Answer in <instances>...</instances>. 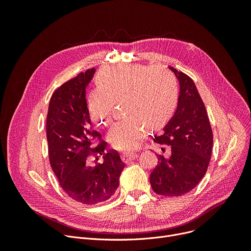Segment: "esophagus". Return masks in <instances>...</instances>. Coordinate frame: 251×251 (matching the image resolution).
<instances>
[{
    "label": "esophagus",
    "mask_w": 251,
    "mask_h": 251,
    "mask_svg": "<svg viewBox=\"0 0 251 251\" xmlns=\"http://www.w3.org/2000/svg\"><path fill=\"white\" fill-rule=\"evenodd\" d=\"M137 157V155L136 154H133V153H126V154H123L122 156H121V159H122V161L124 162V163H129V162H131L132 160H134L135 158Z\"/></svg>",
    "instance_id": "esophagus-1"
}]
</instances>
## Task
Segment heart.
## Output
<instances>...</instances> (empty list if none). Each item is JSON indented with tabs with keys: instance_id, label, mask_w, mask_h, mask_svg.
I'll list each match as a JSON object with an SVG mask.
<instances>
[{
	"instance_id": "b5f03b06",
	"label": "heart",
	"mask_w": 251,
	"mask_h": 251,
	"mask_svg": "<svg viewBox=\"0 0 251 251\" xmlns=\"http://www.w3.org/2000/svg\"><path fill=\"white\" fill-rule=\"evenodd\" d=\"M98 83L88 97L89 116L95 126L108 125L115 104L122 103L126 117L107 133V140L119 151L137 149L147 127L152 130L164 127L176 108V79L162 66H114L103 71Z\"/></svg>"
}]
</instances>
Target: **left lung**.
Wrapping results in <instances>:
<instances>
[{"mask_svg":"<svg viewBox=\"0 0 251 251\" xmlns=\"http://www.w3.org/2000/svg\"><path fill=\"white\" fill-rule=\"evenodd\" d=\"M170 69L180 83L177 107L154 142L171 146V156H157L158 164L150 175V183L158 195L178 197L195 189L204 176L213 136L205 106L193 79L174 67Z\"/></svg>","mask_w":251,"mask_h":251,"instance_id":"8db88e82","label":"left lung"}]
</instances>
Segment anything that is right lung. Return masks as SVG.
Masks as SVG:
<instances>
[{"label":"right lung","instance_id":"1","mask_svg":"<svg viewBox=\"0 0 251 251\" xmlns=\"http://www.w3.org/2000/svg\"><path fill=\"white\" fill-rule=\"evenodd\" d=\"M94 73L95 68L87 69L59 86L51 95L47 116L51 169L66 195L83 204L109 200L119 187L125 166L117 151L104 153L101 135L90 128L85 89ZM96 138L99 145L92 147ZM92 155H102L103 163L90 166Z\"/></svg>","mask_w":251,"mask_h":251}]
</instances>
